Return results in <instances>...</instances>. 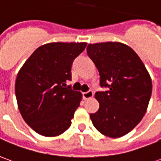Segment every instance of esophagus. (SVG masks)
<instances>
[{
  "label": "esophagus",
  "instance_id": "obj_1",
  "mask_svg": "<svg viewBox=\"0 0 161 161\" xmlns=\"http://www.w3.org/2000/svg\"><path fill=\"white\" fill-rule=\"evenodd\" d=\"M93 96H94V93H93V91H87V92H84V98L85 100L91 99V98L93 97Z\"/></svg>",
  "mask_w": 161,
  "mask_h": 161
}]
</instances>
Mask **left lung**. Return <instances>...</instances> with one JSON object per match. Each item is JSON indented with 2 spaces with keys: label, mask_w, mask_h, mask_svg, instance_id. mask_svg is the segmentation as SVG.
<instances>
[{
  "label": "left lung",
  "mask_w": 161,
  "mask_h": 161,
  "mask_svg": "<svg viewBox=\"0 0 161 161\" xmlns=\"http://www.w3.org/2000/svg\"><path fill=\"white\" fill-rule=\"evenodd\" d=\"M87 54L94 62L105 92L95 97L99 109L91 114L94 127L111 138L127 135L142 121L152 94V80L131 47L120 42L90 44Z\"/></svg>",
  "instance_id": "1"
}]
</instances>
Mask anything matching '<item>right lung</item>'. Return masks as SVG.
Masks as SVG:
<instances>
[{
  "instance_id": "1",
  "label": "right lung",
  "mask_w": 161,
  "mask_h": 161,
  "mask_svg": "<svg viewBox=\"0 0 161 161\" xmlns=\"http://www.w3.org/2000/svg\"><path fill=\"white\" fill-rule=\"evenodd\" d=\"M85 42H53L38 47L17 74L15 95L24 121L39 135L54 137L70 128L82 93L66 87L74 58Z\"/></svg>"
}]
</instances>
